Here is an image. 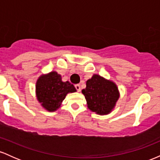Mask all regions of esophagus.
Returning <instances> with one entry per match:
<instances>
[{"label": "esophagus", "instance_id": "1", "mask_svg": "<svg viewBox=\"0 0 160 160\" xmlns=\"http://www.w3.org/2000/svg\"><path fill=\"white\" fill-rule=\"evenodd\" d=\"M75 88H76V89L78 92H80V90H81V88H80V84H76V85H75Z\"/></svg>", "mask_w": 160, "mask_h": 160}]
</instances>
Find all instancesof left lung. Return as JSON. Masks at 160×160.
<instances>
[{
    "mask_svg": "<svg viewBox=\"0 0 160 160\" xmlns=\"http://www.w3.org/2000/svg\"><path fill=\"white\" fill-rule=\"evenodd\" d=\"M85 96L87 107L98 115H108L114 109L120 98V92L114 82L98 74H93L86 81Z\"/></svg>",
    "mask_w": 160,
    "mask_h": 160,
    "instance_id": "1",
    "label": "left lung"
}]
</instances>
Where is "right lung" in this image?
I'll use <instances>...</instances> for the list:
<instances>
[{
    "mask_svg": "<svg viewBox=\"0 0 160 160\" xmlns=\"http://www.w3.org/2000/svg\"><path fill=\"white\" fill-rule=\"evenodd\" d=\"M77 92L74 86L68 81L63 82L56 71L41 74L36 82L35 93L38 102L49 112L56 111L68 93Z\"/></svg>",
    "mask_w": 160,
    "mask_h": 160,
    "instance_id": "add662e5",
    "label": "right lung"
}]
</instances>
